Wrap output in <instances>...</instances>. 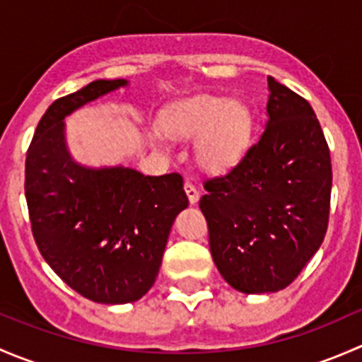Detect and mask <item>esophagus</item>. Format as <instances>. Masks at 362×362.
<instances>
[{
    "label": "esophagus",
    "instance_id": "obj_1",
    "mask_svg": "<svg viewBox=\"0 0 362 362\" xmlns=\"http://www.w3.org/2000/svg\"><path fill=\"white\" fill-rule=\"evenodd\" d=\"M184 189H185V194H187V198H189V203L196 204L199 202V191L191 184V182H187V184L184 185Z\"/></svg>",
    "mask_w": 362,
    "mask_h": 362
}]
</instances>
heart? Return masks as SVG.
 Wrapping results in <instances>:
<instances>
[{
  "label": "heart",
  "instance_id": "heart-1",
  "mask_svg": "<svg viewBox=\"0 0 362 362\" xmlns=\"http://www.w3.org/2000/svg\"><path fill=\"white\" fill-rule=\"evenodd\" d=\"M160 129L180 140H196V160L210 173H226L245 158L254 134V115L240 100L198 96L178 101L160 115ZM152 141L164 147V134L154 129Z\"/></svg>",
  "mask_w": 362,
  "mask_h": 362
}]
</instances>
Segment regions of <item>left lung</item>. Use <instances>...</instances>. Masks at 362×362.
Segmentation results:
<instances>
[{
	"label": "left lung",
	"mask_w": 362,
	"mask_h": 362,
	"mask_svg": "<svg viewBox=\"0 0 362 362\" xmlns=\"http://www.w3.org/2000/svg\"><path fill=\"white\" fill-rule=\"evenodd\" d=\"M264 133L199 202L222 279L243 294L289 286L322 245L329 218V148L315 112L268 76Z\"/></svg>",
	"instance_id": "obj_1"
}]
</instances>
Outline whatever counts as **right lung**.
I'll return each mask as SVG.
<instances>
[{
  "label": "right lung",
  "instance_id": "add662e5",
  "mask_svg": "<svg viewBox=\"0 0 362 362\" xmlns=\"http://www.w3.org/2000/svg\"><path fill=\"white\" fill-rule=\"evenodd\" d=\"M129 82L94 80L54 101L25 156V202L40 254L73 291L103 305L144 298L154 286L171 226L189 206L178 173L73 159L64 119Z\"/></svg>",
  "mask_w": 362,
  "mask_h": 362
}]
</instances>
